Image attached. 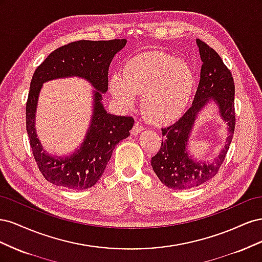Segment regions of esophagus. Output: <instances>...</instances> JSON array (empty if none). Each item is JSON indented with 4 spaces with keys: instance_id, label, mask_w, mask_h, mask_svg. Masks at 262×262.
<instances>
[{
    "instance_id": "obj_1",
    "label": "esophagus",
    "mask_w": 262,
    "mask_h": 262,
    "mask_svg": "<svg viewBox=\"0 0 262 262\" xmlns=\"http://www.w3.org/2000/svg\"><path fill=\"white\" fill-rule=\"evenodd\" d=\"M142 130H144V126L142 125L141 123L137 122V123H134L133 128H132V130H131V133L133 134V136H138V134H139Z\"/></svg>"
}]
</instances>
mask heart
<instances>
[{"label": "heart", "mask_w": 262, "mask_h": 262, "mask_svg": "<svg viewBox=\"0 0 262 262\" xmlns=\"http://www.w3.org/2000/svg\"><path fill=\"white\" fill-rule=\"evenodd\" d=\"M113 96L129 108L142 97V110L148 119L164 124L179 117L191 96L193 75L186 62L161 51L140 54L124 64L121 74H115L109 84Z\"/></svg>", "instance_id": "heart-1"}]
</instances>
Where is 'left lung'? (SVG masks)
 <instances>
[{
	"label": "left lung",
	"instance_id": "left-lung-1",
	"mask_svg": "<svg viewBox=\"0 0 262 262\" xmlns=\"http://www.w3.org/2000/svg\"><path fill=\"white\" fill-rule=\"evenodd\" d=\"M196 45L199 47L202 67L192 106L177 122L162 129L164 140H162L161 148L150 161L153 170L163 184L176 190L195 188L216 175L226 157L236 123L235 85L231 71L213 48L200 39H196ZM210 100L218 104L220 114L228 122L231 136L219 157L207 164L193 161L185 146L197 113Z\"/></svg>",
	"mask_w": 262,
	"mask_h": 262
}]
</instances>
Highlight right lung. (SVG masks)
<instances>
[{"label": "right lung", "instance_id": "obj_1", "mask_svg": "<svg viewBox=\"0 0 262 262\" xmlns=\"http://www.w3.org/2000/svg\"><path fill=\"white\" fill-rule=\"evenodd\" d=\"M125 43V39L73 41L52 51L36 69L26 102V129L38 168L51 184L73 190L93 187L104 172L115 146L130 136L134 119L110 115L100 102L101 93L108 90L110 63ZM68 76H81L95 87L94 115L81 147L70 157L54 158L44 152L36 138L35 107L45 81Z\"/></svg>", "mask_w": 262, "mask_h": 262}]
</instances>
